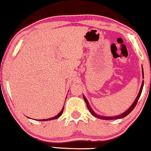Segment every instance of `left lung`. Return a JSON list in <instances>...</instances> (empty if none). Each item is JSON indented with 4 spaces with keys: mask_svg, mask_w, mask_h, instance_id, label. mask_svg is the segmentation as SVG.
Wrapping results in <instances>:
<instances>
[{
    "mask_svg": "<svg viewBox=\"0 0 151 151\" xmlns=\"http://www.w3.org/2000/svg\"><path fill=\"white\" fill-rule=\"evenodd\" d=\"M143 71V70H142ZM143 77H144V71H143ZM143 86H144V81H143V83L142 84V87H141V89H140V91L138 93V96H137L135 101H134V103H133V104L131 105V107L129 108L128 110L125 111L124 113H123V114H121L120 115H118V116H100V115H98L97 114H96L95 111H93V109L91 108V107H90V105L89 104V103H88L87 100L86 99V98L85 97V96H83V98H84V100H85L86 104H87V108L89 109V111L91 113V114L93 115L95 117H96L98 119H104V120H112V119H122L123 117L126 116L127 115H128L133 110V109L136 106L137 103L138 102V100L139 99L140 96H141V93H142V89H143Z\"/></svg>",
    "mask_w": 151,
    "mask_h": 151,
    "instance_id": "left-lung-1",
    "label": "left lung"
}]
</instances>
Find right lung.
<instances>
[{"instance_id": "1", "label": "right lung", "mask_w": 151, "mask_h": 151, "mask_svg": "<svg viewBox=\"0 0 151 151\" xmlns=\"http://www.w3.org/2000/svg\"><path fill=\"white\" fill-rule=\"evenodd\" d=\"M63 110H64V107H63V108H62V111H60V112L59 113V114H58V115H56L55 116L52 117V118H50V119H41V120H38V121H49V120H52V119H58V117H60V116H61L62 114V112H63Z\"/></svg>"}]
</instances>
